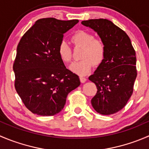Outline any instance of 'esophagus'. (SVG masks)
<instances>
[{
	"label": "esophagus",
	"mask_w": 149,
	"mask_h": 149,
	"mask_svg": "<svg viewBox=\"0 0 149 149\" xmlns=\"http://www.w3.org/2000/svg\"><path fill=\"white\" fill-rule=\"evenodd\" d=\"M79 79H80V81L81 83H84V82L86 81V79L85 77H83V76H80Z\"/></svg>",
	"instance_id": "1"
}]
</instances>
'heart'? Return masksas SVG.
I'll return each instance as SVG.
<instances>
[{
  "mask_svg": "<svg viewBox=\"0 0 149 149\" xmlns=\"http://www.w3.org/2000/svg\"><path fill=\"white\" fill-rule=\"evenodd\" d=\"M71 41L76 47H83L80 54L81 60L75 62L70 66L72 71L84 76L92 70L94 64L99 65L103 61L105 55V45L101 40L95 38L91 33L86 30H78L72 35ZM57 54L64 63L71 61V49L64 40L59 43Z\"/></svg>",
  "mask_w": 149,
  "mask_h": 149,
  "instance_id": "b5f03b06",
  "label": "heart"
}]
</instances>
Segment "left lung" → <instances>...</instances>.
<instances>
[{
  "label": "left lung",
  "instance_id": "left-lung-1",
  "mask_svg": "<svg viewBox=\"0 0 149 149\" xmlns=\"http://www.w3.org/2000/svg\"><path fill=\"white\" fill-rule=\"evenodd\" d=\"M81 24L97 32L105 47L103 61L89 77L97 89L92 105L100 114H113L132 95L137 77L135 51L127 33L110 20L89 19Z\"/></svg>",
  "mask_w": 149,
  "mask_h": 149
}]
</instances>
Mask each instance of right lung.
Instances as JSON below:
<instances>
[{"instance_id":"obj_1","label":"right lung","mask_w":149,"mask_h":149,"mask_svg":"<svg viewBox=\"0 0 149 149\" xmlns=\"http://www.w3.org/2000/svg\"><path fill=\"white\" fill-rule=\"evenodd\" d=\"M78 22L40 19L20 39L13 65L14 86L32 113L57 114L64 108L69 92L80 85L79 76L66 68L57 54L63 34Z\"/></svg>"}]
</instances>
